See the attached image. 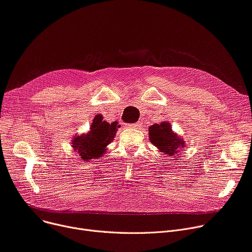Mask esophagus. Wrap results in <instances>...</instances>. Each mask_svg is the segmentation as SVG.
Returning a JSON list of instances; mask_svg holds the SVG:
<instances>
[{
	"instance_id": "34e87169",
	"label": "esophagus",
	"mask_w": 252,
	"mask_h": 252,
	"mask_svg": "<svg viewBox=\"0 0 252 252\" xmlns=\"http://www.w3.org/2000/svg\"><path fill=\"white\" fill-rule=\"evenodd\" d=\"M141 126H142V123H137V124H133V125L127 126L128 128H140Z\"/></svg>"
}]
</instances>
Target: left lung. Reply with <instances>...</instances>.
<instances>
[{
  "mask_svg": "<svg viewBox=\"0 0 252 252\" xmlns=\"http://www.w3.org/2000/svg\"><path fill=\"white\" fill-rule=\"evenodd\" d=\"M149 140L157 147L159 152L168 157L176 158L175 160H178L177 156L180 151L188 147L186 141H183L179 135L172 130L170 123L166 121L149 127Z\"/></svg>",
  "mask_w": 252,
  "mask_h": 252,
  "instance_id": "8db88e82",
  "label": "left lung"
}]
</instances>
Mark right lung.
Masks as SVG:
<instances>
[{
	"mask_svg": "<svg viewBox=\"0 0 252 252\" xmlns=\"http://www.w3.org/2000/svg\"><path fill=\"white\" fill-rule=\"evenodd\" d=\"M117 124L119 123L113 122L109 124L103 121L101 114L95 115L90 130L80 136L75 135L71 140L73 151L83 161L102 157L106 152L107 146L113 141L117 129L121 126Z\"/></svg>",
	"mask_w": 252,
	"mask_h": 252,
	"instance_id": "1",
	"label": "right lung"
}]
</instances>
